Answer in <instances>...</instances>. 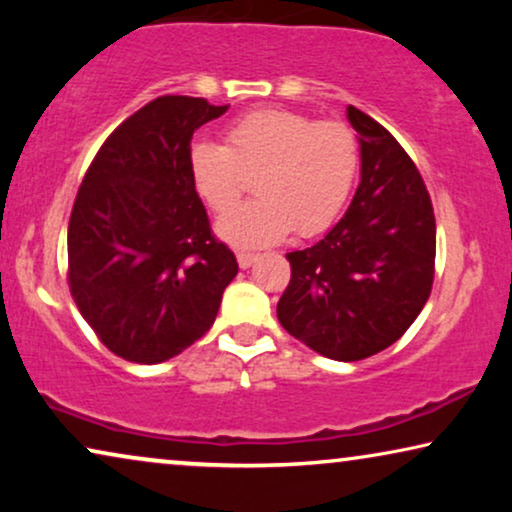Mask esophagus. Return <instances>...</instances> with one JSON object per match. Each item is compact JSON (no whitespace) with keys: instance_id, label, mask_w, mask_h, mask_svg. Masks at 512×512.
<instances>
[{"instance_id":"34e87169","label":"esophagus","mask_w":512,"mask_h":512,"mask_svg":"<svg viewBox=\"0 0 512 512\" xmlns=\"http://www.w3.org/2000/svg\"><path fill=\"white\" fill-rule=\"evenodd\" d=\"M237 263H240L242 270H247L256 263V256L254 254H244V251H240V254H237Z\"/></svg>"}]
</instances>
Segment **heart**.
<instances>
[{"label":"heart","instance_id":"heart-1","mask_svg":"<svg viewBox=\"0 0 512 512\" xmlns=\"http://www.w3.org/2000/svg\"><path fill=\"white\" fill-rule=\"evenodd\" d=\"M226 142L195 139L188 146V174L195 193L219 214L233 209L249 188L243 174H258L261 200L216 223V233L233 247H265L293 230L317 235L347 205L359 172V144L345 123L261 109L237 118Z\"/></svg>","mask_w":512,"mask_h":512}]
</instances>
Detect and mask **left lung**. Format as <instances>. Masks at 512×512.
Segmentation results:
<instances>
[{
  "label": "left lung",
  "mask_w": 512,
  "mask_h": 512,
  "mask_svg": "<svg viewBox=\"0 0 512 512\" xmlns=\"http://www.w3.org/2000/svg\"><path fill=\"white\" fill-rule=\"evenodd\" d=\"M359 135L361 181L347 212L317 244L286 254L291 282L277 319L333 361L368 359L401 338L431 293V198L391 132L347 107Z\"/></svg>",
  "instance_id": "left-lung-1"
}]
</instances>
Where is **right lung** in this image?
Wrapping results in <instances>:
<instances>
[{
	"label": "right lung",
	"mask_w": 512,
	"mask_h": 512,
	"mask_svg": "<svg viewBox=\"0 0 512 512\" xmlns=\"http://www.w3.org/2000/svg\"><path fill=\"white\" fill-rule=\"evenodd\" d=\"M226 107L165 95L111 132L76 195L69 289L104 345L132 363L172 359L200 340L237 275L188 174L193 132Z\"/></svg>",
	"instance_id": "1"
}]
</instances>
